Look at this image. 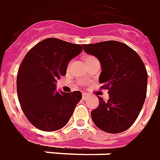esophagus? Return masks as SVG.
Wrapping results in <instances>:
<instances>
[{
    "mask_svg": "<svg viewBox=\"0 0 160 160\" xmlns=\"http://www.w3.org/2000/svg\"><path fill=\"white\" fill-rule=\"evenodd\" d=\"M88 96H89V95H88L87 93H83V94H82V99H83V100H85V99H87V97H88Z\"/></svg>",
    "mask_w": 160,
    "mask_h": 160,
    "instance_id": "34e87169",
    "label": "esophagus"
}]
</instances>
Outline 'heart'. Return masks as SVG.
I'll use <instances>...</instances> for the list:
<instances>
[{
  "mask_svg": "<svg viewBox=\"0 0 160 160\" xmlns=\"http://www.w3.org/2000/svg\"><path fill=\"white\" fill-rule=\"evenodd\" d=\"M92 58H94V57H91V56L86 57V58H85V61H87V60H89V59H92Z\"/></svg>",
  "mask_w": 160,
  "mask_h": 160,
  "instance_id": "1",
  "label": "heart"
}]
</instances>
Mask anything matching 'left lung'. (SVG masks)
I'll return each mask as SVG.
<instances>
[{"mask_svg": "<svg viewBox=\"0 0 160 160\" xmlns=\"http://www.w3.org/2000/svg\"><path fill=\"white\" fill-rule=\"evenodd\" d=\"M83 50L100 61L101 89L109 95L107 102L99 97V106L91 111L93 122L108 133L124 132L136 121L147 96L143 61L128 46L114 40L83 45Z\"/></svg>", "mask_w": 160, "mask_h": 160, "instance_id": "1", "label": "left lung"}]
</instances>
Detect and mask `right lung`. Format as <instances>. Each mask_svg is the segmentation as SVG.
Listing matches in <instances>:
<instances>
[{"instance_id":"obj_1","label":"right lung","mask_w":160,"mask_h":160,"mask_svg":"<svg viewBox=\"0 0 160 160\" xmlns=\"http://www.w3.org/2000/svg\"><path fill=\"white\" fill-rule=\"evenodd\" d=\"M82 46L46 38L32 48L21 62L17 75V94L24 114L35 128L52 132L70 121L82 93L56 91V82L66 74L70 60Z\"/></svg>"}]
</instances>
